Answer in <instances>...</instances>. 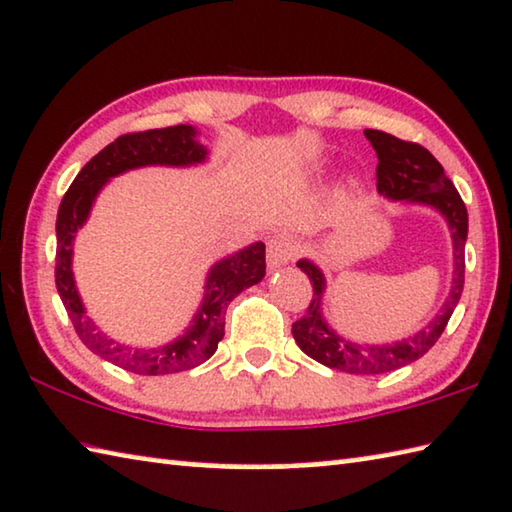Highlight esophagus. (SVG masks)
Returning a JSON list of instances; mask_svg holds the SVG:
<instances>
[{
    "label": "esophagus",
    "mask_w": 512,
    "mask_h": 512,
    "mask_svg": "<svg viewBox=\"0 0 512 512\" xmlns=\"http://www.w3.org/2000/svg\"><path fill=\"white\" fill-rule=\"evenodd\" d=\"M296 250V243L289 234L273 237L266 246V266H269V271H278L280 266H287L296 257Z\"/></svg>",
    "instance_id": "obj_1"
}]
</instances>
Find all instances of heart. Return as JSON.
<instances>
[{
  "instance_id": "heart-1",
  "label": "heart",
  "mask_w": 512,
  "mask_h": 512,
  "mask_svg": "<svg viewBox=\"0 0 512 512\" xmlns=\"http://www.w3.org/2000/svg\"><path fill=\"white\" fill-rule=\"evenodd\" d=\"M346 189H348V191H351V193H353V191H355V189H358V182H355V180H348V182H346Z\"/></svg>"
}]
</instances>
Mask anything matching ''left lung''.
<instances>
[{"mask_svg":"<svg viewBox=\"0 0 512 512\" xmlns=\"http://www.w3.org/2000/svg\"><path fill=\"white\" fill-rule=\"evenodd\" d=\"M364 136L378 154L376 189L380 196L399 202V205H421L435 209L449 227L453 246L451 289L440 312L415 335L385 344L353 342V339L339 335L323 316L326 275L312 259H298L296 262L298 269L310 278L314 287L307 314L291 326V335H294L300 351L330 369L360 373V376H376V373L401 369L405 364L419 360L421 355L431 351L444 332L446 323H449L460 300L462 285H465L467 207L456 186L444 175L440 161L426 148L396 139L392 134L378 132V129H364Z\"/></svg>","mask_w":512,"mask_h":512,"instance_id":"obj_1","label":"left lung"}]
</instances>
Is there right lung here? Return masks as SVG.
I'll return each instance as SVG.
<instances>
[{"mask_svg":"<svg viewBox=\"0 0 512 512\" xmlns=\"http://www.w3.org/2000/svg\"><path fill=\"white\" fill-rule=\"evenodd\" d=\"M209 150L198 141V129L175 125L125 134L100 150L79 170L56 214V289L72 326L88 351L141 376L186 371L212 358L225 335V310L243 289L262 282L266 273L264 243L255 241L212 264L205 278L198 312L180 335L161 346H129L109 337L88 316L72 273L75 237L86 225L97 196L113 177L145 166L191 168L205 164Z\"/></svg>","mask_w":512,"mask_h":512,"instance_id":"right-lung-1","label":"right lung"}]
</instances>
